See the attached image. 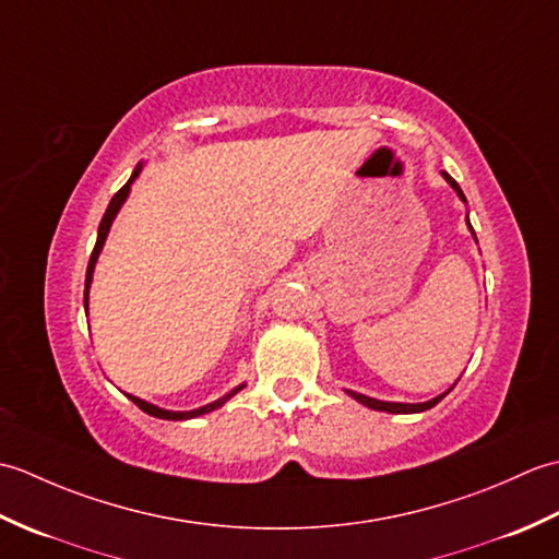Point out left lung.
I'll return each instance as SVG.
<instances>
[{"label":"left lung","mask_w":559,"mask_h":559,"mask_svg":"<svg viewBox=\"0 0 559 559\" xmlns=\"http://www.w3.org/2000/svg\"><path fill=\"white\" fill-rule=\"evenodd\" d=\"M442 177L444 180L451 185V189H454L456 192V197L463 201V204H466V197H463V192H461V187L456 185V180L454 177H451L449 173H444L442 170ZM466 223H468V228H471V221H468V216H466ZM471 233H473V228H471ZM473 237H476V233H473ZM478 242V240H476ZM459 382V379H456ZM454 389V386H451ZM449 389V391H451ZM449 391H444V394H439V396H435V399H430V401H423V403H396V401H379V399H372V396H365V394H358V391H350V389H346V394L348 396H353L355 401L358 403H362V406H367V408H372V411H384V413H423V411H430L432 406H437L439 401H442Z\"/></svg>","instance_id":"1"}]
</instances>
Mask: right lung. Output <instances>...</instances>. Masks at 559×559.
<instances>
[{
  "label": "right lung",
  "mask_w": 559,
  "mask_h": 559,
  "mask_svg": "<svg viewBox=\"0 0 559 559\" xmlns=\"http://www.w3.org/2000/svg\"><path fill=\"white\" fill-rule=\"evenodd\" d=\"M141 168H144V165L139 163L136 168H134V173H132V177H129V180H127V185L110 199L108 209H105V216H103V221H100V225H98V240H96V247H93V254H91V259H88L86 288H83V307H86V314H88V290H91V283H93V271H96V261H98V257H100V252H103L105 240H108V233H110V228H112V221L117 218V213H120V209L124 206V201H127V197H129V189H132V185H134V180L139 177ZM242 389H245V384L235 386L233 391H228V394L221 396L218 401H211V403H206V406L194 408V411H165V408L153 406V403H148V401H144V399H139V396H132V394H127V399H132L141 411L153 415V418H163V420H189V418H199V415H206V413H211V411L221 408L225 401H230V399L237 394V391H242Z\"/></svg>",
  "instance_id": "right-lung-1"
}]
</instances>
